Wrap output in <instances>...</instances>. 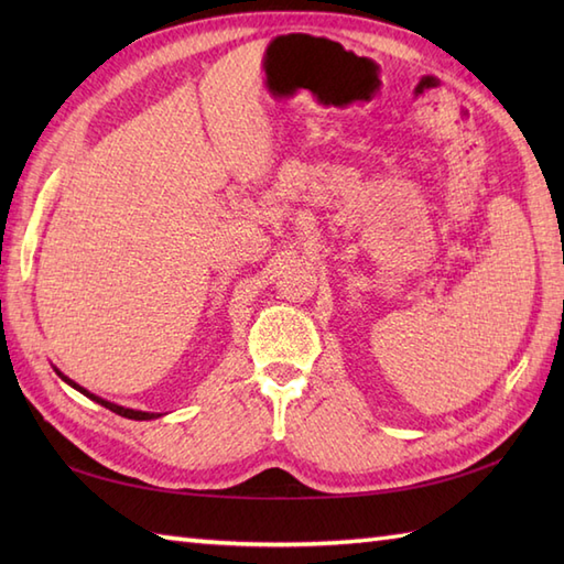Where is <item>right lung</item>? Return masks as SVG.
Returning a JSON list of instances; mask_svg holds the SVG:
<instances>
[{"instance_id":"add662e5","label":"right lung","mask_w":564,"mask_h":564,"mask_svg":"<svg viewBox=\"0 0 564 564\" xmlns=\"http://www.w3.org/2000/svg\"><path fill=\"white\" fill-rule=\"evenodd\" d=\"M55 368V366H53ZM55 373L63 378L69 388H75L77 392H82L84 398H89V400H94V402H99L101 406H106V410H111V412H116V414H121V416H126V419H135V422H150V419H158V416H162V414H158V412H140V410H128V406H121V404H116V402H109V400H104V398H99V394H94V392H89L87 388H82V386H77L75 380H69L65 373H59V370L55 368Z\"/></svg>"}]
</instances>
